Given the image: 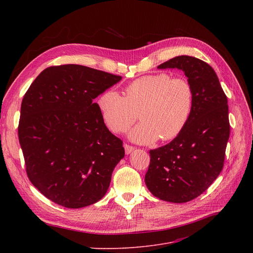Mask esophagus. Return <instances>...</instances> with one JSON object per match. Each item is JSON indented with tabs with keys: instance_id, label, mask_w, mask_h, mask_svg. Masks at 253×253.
<instances>
[{
	"instance_id": "obj_1",
	"label": "esophagus",
	"mask_w": 253,
	"mask_h": 253,
	"mask_svg": "<svg viewBox=\"0 0 253 253\" xmlns=\"http://www.w3.org/2000/svg\"><path fill=\"white\" fill-rule=\"evenodd\" d=\"M124 149H125V153H126L127 155L131 154L132 152H133V151L135 150L134 147H132V145H129V144H127V143L124 144Z\"/></svg>"
}]
</instances>
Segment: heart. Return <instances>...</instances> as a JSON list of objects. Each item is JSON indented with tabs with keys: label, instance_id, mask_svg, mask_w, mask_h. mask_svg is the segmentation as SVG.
Here are the masks:
<instances>
[{
	"label": "heart",
	"instance_id": "obj_1",
	"mask_svg": "<svg viewBox=\"0 0 253 253\" xmlns=\"http://www.w3.org/2000/svg\"><path fill=\"white\" fill-rule=\"evenodd\" d=\"M98 110L105 125L114 133H124L138 123L129 137L148 144L176 137L187 124L193 109V90L182 78L168 74L140 77L124 88V96L114 90L102 92L97 98Z\"/></svg>",
	"mask_w": 253,
	"mask_h": 253
}]
</instances>
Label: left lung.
<instances>
[{
	"instance_id": "8db88e82",
	"label": "left lung",
	"mask_w": 253,
	"mask_h": 253,
	"mask_svg": "<svg viewBox=\"0 0 253 253\" xmlns=\"http://www.w3.org/2000/svg\"><path fill=\"white\" fill-rule=\"evenodd\" d=\"M158 69L184 73L193 90V109L173 140L150 151L144 180L155 197L185 203L204 193L222 170L230 136L228 98L214 70L201 59L176 56Z\"/></svg>"
}]
</instances>
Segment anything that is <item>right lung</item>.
Returning <instances> with one entry per match:
<instances>
[{"mask_svg":"<svg viewBox=\"0 0 253 253\" xmlns=\"http://www.w3.org/2000/svg\"><path fill=\"white\" fill-rule=\"evenodd\" d=\"M122 77L79 64L50 66L21 102L18 138L31 182L66 208L94 204L124 158L94 100Z\"/></svg>","mask_w":253,"mask_h":253,"instance_id":"1","label":"right lung"}]
</instances>
